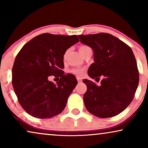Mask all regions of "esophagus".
Listing matches in <instances>:
<instances>
[{
	"label": "esophagus",
	"instance_id": "esophagus-1",
	"mask_svg": "<svg viewBox=\"0 0 148 148\" xmlns=\"http://www.w3.org/2000/svg\"><path fill=\"white\" fill-rule=\"evenodd\" d=\"M77 82H78V83H80V82H82V79L79 78V77H77Z\"/></svg>",
	"mask_w": 148,
	"mask_h": 148
}]
</instances>
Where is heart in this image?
Returning a JSON list of instances; mask_svg holds the SVG:
<instances>
[{"label":"heart","instance_id":"heart-1","mask_svg":"<svg viewBox=\"0 0 148 148\" xmlns=\"http://www.w3.org/2000/svg\"><path fill=\"white\" fill-rule=\"evenodd\" d=\"M88 47V46H80L79 52L82 51V50L86 49V48H87ZM66 55V52L65 54H64V58H65ZM70 72L73 74L77 76V77H82L84 75L85 69H82V68H74V69H71Z\"/></svg>","mask_w":148,"mask_h":148}]
</instances>
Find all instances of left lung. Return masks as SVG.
Segmentation results:
<instances>
[{"label": "left lung", "instance_id": "obj_1", "mask_svg": "<svg viewBox=\"0 0 148 148\" xmlns=\"http://www.w3.org/2000/svg\"><path fill=\"white\" fill-rule=\"evenodd\" d=\"M82 43L92 48L94 62L88 75L102 77L100 86L84 79L87 91L84 101L87 110L99 118H110L123 112L132 102L139 84V71L131 48L111 34L78 36Z\"/></svg>", "mask_w": 148, "mask_h": 148}]
</instances>
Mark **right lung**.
<instances>
[{
	"instance_id": "obj_1",
	"label": "right lung",
	"mask_w": 148,
	"mask_h": 148,
	"mask_svg": "<svg viewBox=\"0 0 148 148\" xmlns=\"http://www.w3.org/2000/svg\"><path fill=\"white\" fill-rule=\"evenodd\" d=\"M79 42L77 36L42 34L23 46L12 69V84L25 112L38 119L52 118L62 112L77 84L72 74L64 75V54ZM60 78L54 84L49 76Z\"/></svg>"
}]
</instances>
